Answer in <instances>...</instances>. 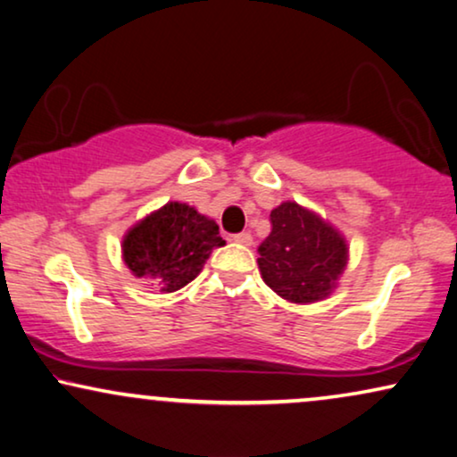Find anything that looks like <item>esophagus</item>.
Wrapping results in <instances>:
<instances>
[{
    "label": "esophagus",
    "instance_id": "34e87169",
    "mask_svg": "<svg viewBox=\"0 0 457 457\" xmlns=\"http://www.w3.org/2000/svg\"><path fill=\"white\" fill-rule=\"evenodd\" d=\"M234 242H238V245H245V246H251L253 245V236L248 232H240V234H234L232 236Z\"/></svg>",
    "mask_w": 457,
    "mask_h": 457
}]
</instances>
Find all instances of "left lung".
I'll use <instances>...</instances> for the list:
<instances>
[{"mask_svg":"<svg viewBox=\"0 0 457 457\" xmlns=\"http://www.w3.org/2000/svg\"><path fill=\"white\" fill-rule=\"evenodd\" d=\"M271 232L259 246L263 282L290 303L324 301L343 276L349 246L318 212L286 200L271 211Z\"/></svg>","mask_w":457,"mask_h":457,"instance_id":"1","label":"left lung"}]
</instances>
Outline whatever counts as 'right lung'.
<instances>
[{"label":"right lung","instance_id":"right-lung-1","mask_svg":"<svg viewBox=\"0 0 457 457\" xmlns=\"http://www.w3.org/2000/svg\"><path fill=\"white\" fill-rule=\"evenodd\" d=\"M223 245L212 219L190 204L167 203L125 234L123 261L136 278H152L165 292H175L203 271L212 248Z\"/></svg>","mask_w":457,"mask_h":457}]
</instances>
